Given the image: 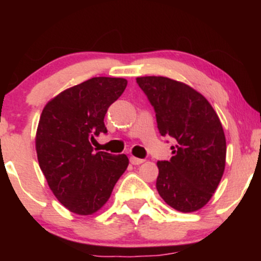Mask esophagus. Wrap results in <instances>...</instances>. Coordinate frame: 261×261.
I'll use <instances>...</instances> for the list:
<instances>
[{"label":"esophagus","instance_id":"esophagus-1","mask_svg":"<svg viewBox=\"0 0 261 261\" xmlns=\"http://www.w3.org/2000/svg\"><path fill=\"white\" fill-rule=\"evenodd\" d=\"M143 160H141V158H136V157H134V155H131L130 157V163L131 164H134V166H139V164H141V163H143Z\"/></svg>","mask_w":261,"mask_h":261}]
</instances>
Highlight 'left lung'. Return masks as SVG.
I'll use <instances>...</instances> for the list:
<instances>
[{
    "label": "left lung",
    "instance_id": "8db88e82",
    "mask_svg": "<svg viewBox=\"0 0 261 261\" xmlns=\"http://www.w3.org/2000/svg\"><path fill=\"white\" fill-rule=\"evenodd\" d=\"M136 82L153 107L160 134L175 142L173 157L157 162L158 194L176 211H197L223 175L222 124L207 99L185 83L162 76L137 77Z\"/></svg>",
    "mask_w": 261,
    "mask_h": 261
}]
</instances>
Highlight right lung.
Instances as JSON below:
<instances>
[{
	"instance_id": "right-lung-1",
	"label": "right lung",
	"mask_w": 261,
	"mask_h": 261,
	"mask_svg": "<svg viewBox=\"0 0 261 261\" xmlns=\"http://www.w3.org/2000/svg\"><path fill=\"white\" fill-rule=\"evenodd\" d=\"M126 85L124 79L93 77L56 95L40 115L39 166L56 199L77 215L101 208L128 166L125 154L95 153L92 146L108 133L104 116Z\"/></svg>"
}]
</instances>
